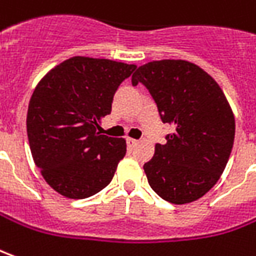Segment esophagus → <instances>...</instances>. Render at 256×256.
Listing matches in <instances>:
<instances>
[{
  "label": "esophagus",
  "mask_w": 256,
  "mask_h": 256,
  "mask_svg": "<svg viewBox=\"0 0 256 256\" xmlns=\"http://www.w3.org/2000/svg\"><path fill=\"white\" fill-rule=\"evenodd\" d=\"M126 142H128V148H134V146L138 144V141L134 140V138H128V140H126Z\"/></svg>",
  "instance_id": "1"
}]
</instances>
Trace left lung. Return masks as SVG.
Wrapping results in <instances>:
<instances>
[{
    "label": "left lung",
    "mask_w": 256,
    "mask_h": 256,
    "mask_svg": "<svg viewBox=\"0 0 256 256\" xmlns=\"http://www.w3.org/2000/svg\"><path fill=\"white\" fill-rule=\"evenodd\" d=\"M132 83L146 86L162 122L173 126L144 164L148 183L165 201H196L219 180L236 133L233 110L212 76L196 64L162 60L140 66Z\"/></svg>",
    "instance_id": "left-lung-1"
}]
</instances>
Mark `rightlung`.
<instances>
[{
  "label": "right lung",
  "instance_id": "1",
  "mask_svg": "<svg viewBox=\"0 0 256 256\" xmlns=\"http://www.w3.org/2000/svg\"><path fill=\"white\" fill-rule=\"evenodd\" d=\"M137 66L73 56L41 78L30 98L28 137L34 164L60 196L82 200L105 188L126 140L100 134L118 87Z\"/></svg>",
  "mask_w": 256,
  "mask_h": 256
}]
</instances>
